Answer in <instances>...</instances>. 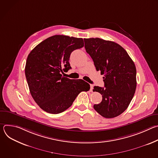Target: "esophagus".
Here are the masks:
<instances>
[{"mask_svg":"<svg viewBox=\"0 0 158 158\" xmlns=\"http://www.w3.org/2000/svg\"><path fill=\"white\" fill-rule=\"evenodd\" d=\"M90 87H91V89H90V90H91V92H93V87H94V85H93V84H91V85H90Z\"/></svg>","mask_w":158,"mask_h":158,"instance_id":"34e87169","label":"esophagus"}]
</instances>
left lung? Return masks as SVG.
Returning <instances> with one entry per match:
<instances>
[{"label":"left lung","mask_w":158,"mask_h":158,"mask_svg":"<svg viewBox=\"0 0 158 158\" xmlns=\"http://www.w3.org/2000/svg\"><path fill=\"white\" fill-rule=\"evenodd\" d=\"M84 40L96 70L104 75V87H94V91L102 95L101 102L94 108L104 118L117 117L127 108L136 91V66L118 44L99 38Z\"/></svg>","instance_id":"8db88e82"}]
</instances>
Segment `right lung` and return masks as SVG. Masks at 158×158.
<instances>
[{
	"label": "right lung",
	"mask_w": 158,
	"mask_h": 158,
	"mask_svg": "<svg viewBox=\"0 0 158 158\" xmlns=\"http://www.w3.org/2000/svg\"><path fill=\"white\" fill-rule=\"evenodd\" d=\"M82 38L55 35L43 40L28 55L25 74L35 102L44 111L59 114L73 104L78 94L90 85L82 79L63 77L71 69L73 51L84 47Z\"/></svg>",
	"instance_id": "1"
}]
</instances>
